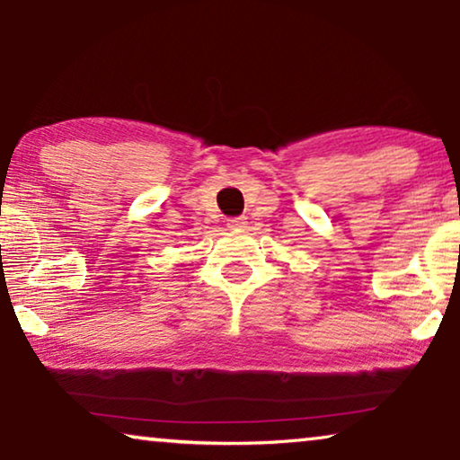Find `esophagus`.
Here are the masks:
<instances>
[{"label": "esophagus", "instance_id": "esophagus-1", "mask_svg": "<svg viewBox=\"0 0 460 460\" xmlns=\"http://www.w3.org/2000/svg\"><path fill=\"white\" fill-rule=\"evenodd\" d=\"M245 225H248V218L245 217H237V218H229L227 221V227L233 231H239V229H245Z\"/></svg>", "mask_w": 460, "mask_h": 460}]
</instances>
